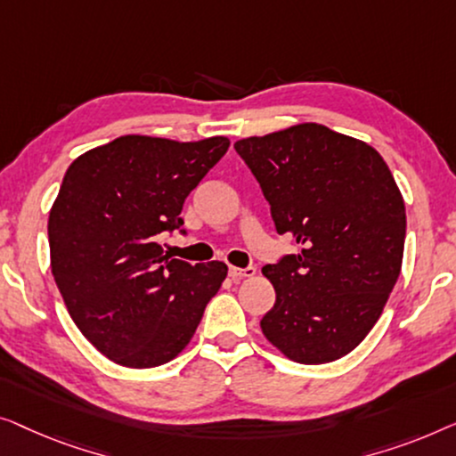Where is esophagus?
<instances>
[{"instance_id": "obj_1", "label": "esophagus", "mask_w": 456, "mask_h": 456, "mask_svg": "<svg viewBox=\"0 0 456 456\" xmlns=\"http://www.w3.org/2000/svg\"><path fill=\"white\" fill-rule=\"evenodd\" d=\"M256 274V268L254 266H248V268H237V266H231L229 268V277L231 281H235V283H240L243 279H249Z\"/></svg>"}]
</instances>
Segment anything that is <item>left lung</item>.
Wrapping results in <instances>:
<instances>
[{
  "instance_id": "8db88e82",
  "label": "left lung",
  "mask_w": 456,
  "mask_h": 456,
  "mask_svg": "<svg viewBox=\"0 0 456 456\" xmlns=\"http://www.w3.org/2000/svg\"><path fill=\"white\" fill-rule=\"evenodd\" d=\"M233 146L271 204L277 233L299 246L262 268L277 291L262 332L297 363L347 355L401 273L407 219L393 173L370 144L320 124Z\"/></svg>"
}]
</instances>
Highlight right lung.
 I'll list each match as a JSON object with an SVG mask.
<instances>
[{
  "instance_id": "right-lung-1",
  "label": "right lung",
  "mask_w": 456,
  "mask_h": 456,
  "mask_svg": "<svg viewBox=\"0 0 456 456\" xmlns=\"http://www.w3.org/2000/svg\"><path fill=\"white\" fill-rule=\"evenodd\" d=\"M227 149L225 136H121L68 167L49 213L51 273L76 326L111 362H171L225 281L227 265L191 266L159 240L185 233V198Z\"/></svg>"
}]
</instances>
